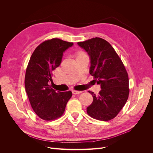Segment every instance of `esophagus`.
<instances>
[{
  "label": "esophagus",
  "instance_id": "esophagus-1",
  "mask_svg": "<svg viewBox=\"0 0 153 153\" xmlns=\"http://www.w3.org/2000/svg\"><path fill=\"white\" fill-rule=\"evenodd\" d=\"M72 92L73 94H80L82 92V91H76V90H73Z\"/></svg>",
  "mask_w": 153,
  "mask_h": 153
}]
</instances>
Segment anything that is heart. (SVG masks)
Masks as SVG:
<instances>
[{"instance_id":"b5f03b06","label":"heart","mask_w":153,"mask_h":153,"mask_svg":"<svg viewBox=\"0 0 153 153\" xmlns=\"http://www.w3.org/2000/svg\"><path fill=\"white\" fill-rule=\"evenodd\" d=\"M84 54H85L84 52H78V53H77V57L78 56H80V55H84Z\"/></svg>"}]
</instances>
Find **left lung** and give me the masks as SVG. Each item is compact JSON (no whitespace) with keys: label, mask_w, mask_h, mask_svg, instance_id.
I'll return each instance as SVG.
<instances>
[{"label":"left lung","mask_w":153,"mask_h":153,"mask_svg":"<svg viewBox=\"0 0 153 153\" xmlns=\"http://www.w3.org/2000/svg\"><path fill=\"white\" fill-rule=\"evenodd\" d=\"M78 45L90 56L89 73L101 88L98 94L88 91L93 97V101L87 108V113L95 119L110 121L117 116L128 98L126 69L114 48L106 40L96 37Z\"/></svg>","instance_id":"1"}]
</instances>
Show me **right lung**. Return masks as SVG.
<instances>
[{
    "label": "right lung",
    "mask_w": 153,
    "mask_h": 153,
    "mask_svg": "<svg viewBox=\"0 0 153 153\" xmlns=\"http://www.w3.org/2000/svg\"><path fill=\"white\" fill-rule=\"evenodd\" d=\"M73 45L58 38L46 40L34 50L27 65L25 91L34 112L45 121L61 117L72 96L70 91L54 90L52 76L61 64L63 52Z\"/></svg>",
    "instance_id": "right-lung-1"
}]
</instances>
